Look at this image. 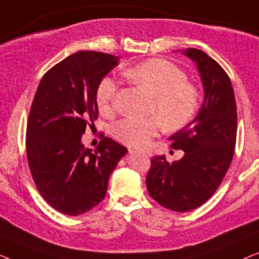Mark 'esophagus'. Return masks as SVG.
I'll use <instances>...</instances> for the list:
<instances>
[{
	"mask_svg": "<svg viewBox=\"0 0 259 259\" xmlns=\"http://www.w3.org/2000/svg\"><path fill=\"white\" fill-rule=\"evenodd\" d=\"M136 151H137L136 148H132V147H130V148H128V152H130V153H134V152H136ZM146 154L148 155L147 152H146Z\"/></svg>",
	"mask_w": 259,
	"mask_h": 259,
	"instance_id": "34e87169",
	"label": "esophagus"
}]
</instances>
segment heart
Instances as JSON below:
<instances>
[{
    "label": "heart",
    "instance_id": "1",
    "mask_svg": "<svg viewBox=\"0 0 259 259\" xmlns=\"http://www.w3.org/2000/svg\"><path fill=\"white\" fill-rule=\"evenodd\" d=\"M125 75L152 97L150 118H123L115 123L114 137L128 146H144L159 133L162 126L177 131L186 126L199 108V92L187 82L186 74L164 59H150L125 70ZM118 82L104 76L95 91V101L102 114L115 109ZM162 122L160 123V121Z\"/></svg>",
    "mask_w": 259,
    "mask_h": 259
}]
</instances>
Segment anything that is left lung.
<instances>
[{
  "label": "left lung",
  "instance_id": "obj_1",
  "mask_svg": "<svg viewBox=\"0 0 259 259\" xmlns=\"http://www.w3.org/2000/svg\"><path fill=\"white\" fill-rule=\"evenodd\" d=\"M197 63L205 99L197 118L169 137L171 147L184 157L168 162L165 155L151 159L146 176L150 196L162 207L187 212L199 207L221 186L235 153L237 106L231 80L206 53L187 48Z\"/></svg>",
  "mask_w": 259,
  "mask_h": 259
}]
</instances>
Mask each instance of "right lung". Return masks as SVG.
<instances>
[{"label":"right lung","instance_id":"obj_1","mask_svg":"<svg viewBox=\"0 0 259 259\" xmlns=\"http://www.w3.org/2000/svg\"><path fill=\"white\" fill-rule=\"evenodd\" d=\"M118 56L74 53L45 74L27 122L29 169L44 199L61 213L79 215L100 204L108 179L127 148L101 136L92 152L81 143L98 119L95 91L118 65Z\"/></svg>","mask_w":259,"mask_h":259}]
</instances>
